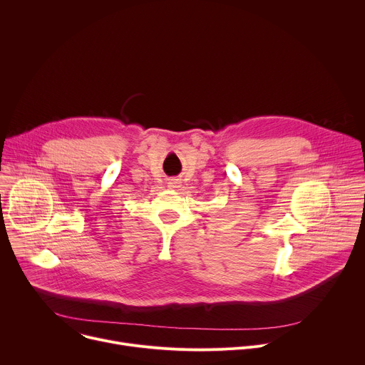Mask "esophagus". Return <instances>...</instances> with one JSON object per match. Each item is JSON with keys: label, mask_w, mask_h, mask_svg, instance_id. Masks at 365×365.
Returning a JSON list of instances; mask_svg holds the SVG:
<instances>
[{"label": "esophagus", "mask_w": 365, "mask_h": 365, "mask_svg": "<svg viewBox=\"0 0 365 365\" xmlns=\"http://www.w3.org/2000/svg\"><path fill=\"white\" fill-rule=\"evenodd\" d=\"M180 186V182L178 180V179H170L169 180V187L170 189H176V187H179Z\"/></svg>", "instance_id": "1"}]
</instances>
